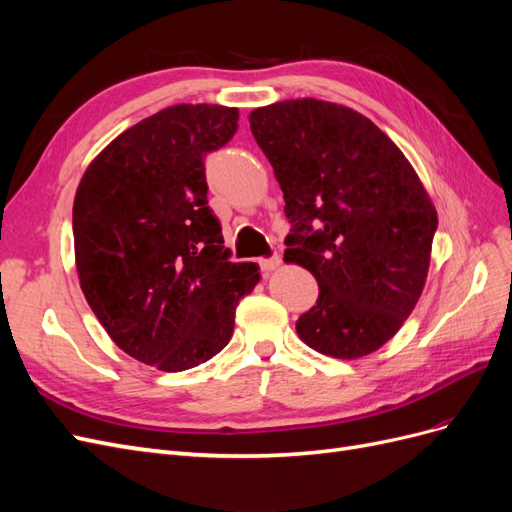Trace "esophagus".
Wrapping results in <instances>:
<instances>
[{"label": "esophagus", "instance_id": "34e87169", "mask_svg": "<svg viewBox=\"0 0 512 512\" xmlns=\"http://www.w3.org/2000/svg\"><path fill=\"white\" fill-rule=\"evenodd\" d=\"M280 265H282L280 254H273L271 258H262L260 260V267H262V271H265V273H271L275 269H280Z\"/></svg>", "mask_w": 512, "mask_h": 512}]
</instances>
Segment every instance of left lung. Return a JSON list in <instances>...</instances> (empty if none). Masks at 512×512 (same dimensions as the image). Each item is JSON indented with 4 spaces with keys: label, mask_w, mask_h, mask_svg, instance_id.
<instances>
[{
    "label": "left lung",
    "mask_w": 512,
    "mask_h": 512,
    "mask_svg": "<svg viewBox=\"0 0 512 512\" xmlns=\"http://www.w3.org/2000/svg\"><path fill=\"white\" fill-rule=\"evenodd\" d=\"M250 128L284 192V260L316 277L303 342L335 359L376 352L425 288L438 213L374 121L316 98L256 108Z\"/></svg>",
    "instance_id": "8db88e82"
}]
</instances>
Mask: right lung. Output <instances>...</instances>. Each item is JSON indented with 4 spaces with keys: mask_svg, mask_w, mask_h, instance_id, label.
Instances as JSON below:
<instances>
[{
    "mask_svg": "<svg viewBox=\"0 0 512 512\" xmlns=\"http://www.w3.org/2000/svg\"><path fill=\"white\" fill-rule=\"evenodd\" d=\"M239 111L175 104L119 134L85 170L72 230L91 312L136 361L183 371L232 337L239 299L260 280L230 262L207 205L205 156L237 132Z\"/></svg>",
    "mask_w": 512,
    "mask_h": 512,
    "instance_id": "obj_1",
    "label": "right lung"
}]
</instances>
